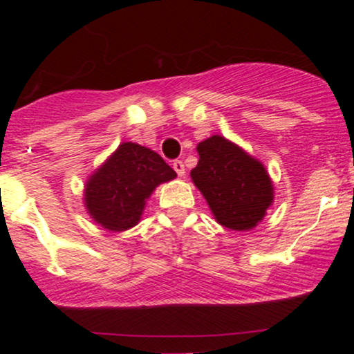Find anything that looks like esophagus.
Listing matches in <instances>:
<instances>
[{
	"label": "esophagus",
	"instance_id": "34e87169",
	"mask_svg": "<svg viewBox=\"0 0 354 354\" xmlns=\"http://www.w3.org/2000/svg\"><path fill=\"white\" fill-rule=\"evenodd\" d=\"M173 169L176 171L178 176H185V163L181 160H176L173 163Z\"/></svg>",
	"mask_w": 354,
	"mask_h": 354
}]
</instances>
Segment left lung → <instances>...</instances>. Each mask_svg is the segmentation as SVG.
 <instances>
[{"mask_svg":"<svg viewBox=\"0 0 354 354\" xmlns=\"http://www.w3.org/2000/svg\"><path fill=\"white\" fill-rule=\"evenodd\" d=\"M191 180L208 201L219 225L234 231L251 230L273 201V185L265 166L223 136L198 145Z\"/></svg>","mask_w":354,"mask_h":354,"instance_id":"8db88e82","label":"left lung"}]
</instances>
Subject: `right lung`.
<instances>
[{
  "mask_svg": "<svg viewBox=\"0 0 354 354\" xmlns=\"http://www.w3.org/2000/svg\"><path fill=\"white\" fill-rule=\"evenodd\" d=\"M173 178L176 173L160 154L136 143H123L86 183V208L103 228L124 231L140 221L153 189Z\"/></svg>",
  "mask_w": 354,
  "mask_h": 354,
  "instance_id": "obj_1",
  "label": "right lung"
}]
</instances>
